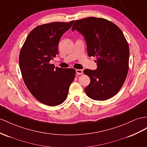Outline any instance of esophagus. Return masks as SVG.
Instances as JSON below:
<instances>
[{
  "instance_id": "1",
  "label": "esophagus",
  "mask_w": 147,
  "mask_h": 147,
  "mask_svg": "<svg viewBox=\"0 0 147 147\" xmlns=\"http://www.w3.org/2000/svg\"><path fill=\"white\" fill-rule=\"evenodd\" d=\"M76 72L78 74H80V75L83 74V71H82V69H76Z\"/></svg>"
}]
</instances>
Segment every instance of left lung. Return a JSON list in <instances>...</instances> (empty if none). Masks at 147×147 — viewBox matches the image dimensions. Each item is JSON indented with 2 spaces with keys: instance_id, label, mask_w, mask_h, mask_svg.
Wrapping results in <instances>:
<instances>
[{
  "instance_id": "left-lung-1",
  "label": "left lung",
  "mask_w": 147,
  "mask_h": 147,
  "mask_svg": "<svg viewBox=\"0 0 147 147\" xmlns=\"http://www.w3.org/2000/svg\"><path fill=\"white\" fill-rule=\"evenodd\" d=\"M84 36L89 57L96 56V70L86 69L90 78L85 92L90 98L105 100L122 88L129 71V47L122 32L111 21L89 17L76 20L72 30Z\"/></svg>"
}]
</instances>
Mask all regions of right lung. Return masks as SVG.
I'll list each match as a JSON object with an SVG mask.
<instances>
[{
    "instance_id": "right-lung-1",
    "label": "right lung",
    "mask_w": 147,
    "mask_h": 147,
    "mask_svg": "<svg viewBox=\"0 0 147 147\" xmlns=\"http://www.w3.org/2000/svg\"><path fill=\"white\" fill-rule=\"evenodd\" d=\"M74 21L38 26L29 33L19 55L22 76L29 91L47 106L62 104L67 96L76 70L56 67L50 61L58 54V43Z\"/></svg>"
}]
</instances>
